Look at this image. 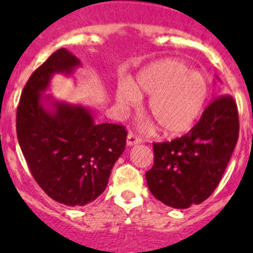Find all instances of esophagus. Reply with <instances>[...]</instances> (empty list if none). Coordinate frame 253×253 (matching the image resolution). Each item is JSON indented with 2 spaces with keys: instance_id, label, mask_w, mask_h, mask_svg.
I'll list each match as a JSON object with an SVG mask.
<instances>
[{
  "instance_id": "obj_1",
  "label": "esophagus",
  "mask_w": 253,
  "mask_h": 253,
  "mask_svg": "<svg viewBox=\"0 0 253 253\" xmlns=\"http://www.w3.org/2000/svg\"><path fill=\"white\" fill-rule=\"evenodd\" d=\"M139 143H142V138L138 137L137 134H128V137H126V144L128 146H134V144H139Z\"/></svg>"
}]
</instances>
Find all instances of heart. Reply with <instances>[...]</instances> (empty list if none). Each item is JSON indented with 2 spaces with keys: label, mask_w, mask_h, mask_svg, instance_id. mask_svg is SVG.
<instances>
[{
  "label": "heart",
  "mask_w": 253,
  "mask_h": 253,
  "mask_svg": "<svg viewBox=\"0 0 253 253\" xmlns=\"http://www.w3.org/2000/svg\"><path fill=\"white\" fill-rule=\"evenodd\" d=\"M209 82L204 73L189 69L180 59H162L148 64L134 81L118 86L116 101L128 107L139 96H151L147 114L166 137H180L193 128L209 99Z\"/></svg>",
  "instance_id": "1"
}]
</instances>
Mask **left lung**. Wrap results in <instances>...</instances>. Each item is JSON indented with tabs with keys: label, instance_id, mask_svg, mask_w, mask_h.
<instances>
[{
	"label": "left lung",
	"instance_id": "obj_1",
	"mask_svg": "<svg viewBox=\"0 0 253 253\" xmlns=\"http://www.w3.org/2000/svg\"><path fill=\"white\" fill-rule=\"evenodd\" d=\"M238 133L233 97H216L184 137L153 144V167L146 173L152 195L176 209L207 200L222 180Z\"/></svg>",
	"mask_w": 253,
	"mask_h": 253
}]
</instances>
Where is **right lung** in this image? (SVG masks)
I'll return each instance as SVG.
<instances>
[{"label": "right lung", "mask_w": 253, "mask_h": 253, "mask_svg": "<svg viewBox=\"0 0 253 253\" xmlns=\"http://www.w3.org/2000/svg\"><path fill=\"white\" fill-rule=\"evenodd\" d=\"M77 67L81 62L71 51H54L30 76L16 113L17 139L31 175L46 195L68 207L104 193L126 140L123 125L96 124L84 105L44 95L53 76H71Z\"/></svg>", "instance_id": "obj_1"}]
</instances>
